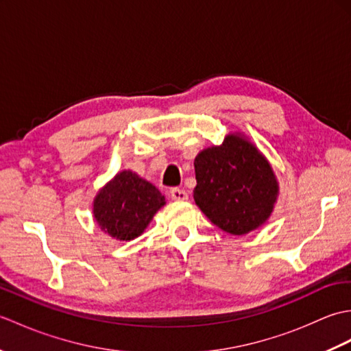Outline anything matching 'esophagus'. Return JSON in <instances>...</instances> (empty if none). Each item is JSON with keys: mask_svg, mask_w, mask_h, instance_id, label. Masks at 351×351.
I'll return each mask as SVG.
<instances>
[{"mask_svg": "<svg viewBox=\"0 0 351 351\" xmlns=\"http://www.w3.org/2000/svg\"><path fill=\"white\" fill-rule=\"evenodd\" d=\"M169 195H170L171 199H173V200H180V202H182V200H187V199H189L187 191L182 190V189H171Z\"/></svg>", "mask_w": 351, "mask_h": 351, "instance_id": "esophagus-1", "label": "esophagus"}]
</instances>
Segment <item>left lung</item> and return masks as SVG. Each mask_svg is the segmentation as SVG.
<instances>
[{
	"mask_svg": "<svg viewBox=\"0 0 351 351\" xmlns=\"http://www.w3.org/2000/svg\"><path fill=\"white\" fill-rule=\"evenodd\" d=\"M195 171V202L225 232L249 234L273 213L279 195L274 171L241 134H229L220 146L199 152Z\"/></svg>",
	"mask_w": 351,
	"mask_h": 351,
	"instance_id": "obj_1",
	"label": "left lung"
}]
</instances>
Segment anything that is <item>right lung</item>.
<instances>
[{"instance_id": "add662e5", "label": "right lung", "mask_w": 351, "mask_h": 351, "mask_svg": "<svg viewBox=\"0 0 351 351\" xmlns=\"http://www.w3.org/2000/svg\"><path fill=\"white\" fill-rule=\"evenodd\" d=\"M164 205L166 199L155 185L131 170H123L96 195L93 215L104 232L130 241L145 232Z\"/></svg>"}]
</instances>
